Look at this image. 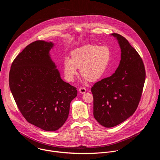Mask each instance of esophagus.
Wrapping results in <instances>:
<instances>
[{
	"instance_id": "obj_1",
	"label": "esophagus",
	"mask_w": 160,
	"mask_h": 160,
	"mask_svg": "<svg viewBox=\"0 0 160 160\" xmlns=\"http://www.w3.org/2000/svg\"><path fill=\"white\" fill-rule=\"evenodd\" d=\"M79 92L81 93L84 94V93H85L86 92V89L85 88H81L79 89Z\"/></svg>"
}]
</instances>
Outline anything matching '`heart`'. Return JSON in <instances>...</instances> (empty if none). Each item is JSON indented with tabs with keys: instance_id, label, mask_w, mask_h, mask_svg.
Wrapping results in <instances>:
<instances>
[{
	"instance_id": "heart-1",
	"label": "heart",
	"mask_w": 160,
	"mask_h": 160,
	"mask_svg": "<svg viewBox=\"0 0 160 160\" xmlns=\"http://www.w3.org/2000/svg\"><path fill=\"white\" fill-rule=\"evenodd\" d=\"M63 62L65 79L74 81L78 68L84 81H96L105 74L111 58V51L107 46L87 44L75 48Z\"/></svg>"
}]
</instances>
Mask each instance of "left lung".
Returning a JSON list of instances; mask_svg holds the SVG:
<instances>
[{
	"instance_id": "obj_1",
	"label": "left lung",
	"mask_w": 160,
	"mask_h": 160,
	"mask_svg": "<svg viewBox=\"0 0 160 160\" xmlns=\"http://www.w3.org/2000/svg\"><path fill=\"white\" fill-rule=\"evenodd\" d=\"M111 35L121 48L119 65L111 76L98 81L91 88L93 116L105 128L116 126L134 114L145 80V67L136 49L121 35Z\"/></svg>"
}]
</instances>
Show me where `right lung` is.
<instances>
[{
	"label": "right lung",
	"mask_w": 160,
	"mask_h": 160,
	"mask_svg": "<svg viewBox=\"0 0 160 160\" xmlns=\"http://www.w3.org/2000/svg\"><path fill=\"white\" fill-rule=\"evenodd\" d=\"M52 42L36 41L26 46L13 60L9 86L26 121L47 131L60 128L68 117L76 88L62 80L49 52Z\"/></svg>",
	"instance_id": "add662e5"
}]
</instances>
